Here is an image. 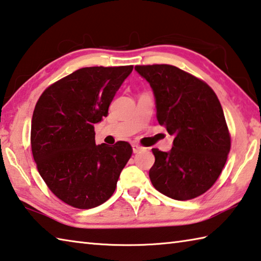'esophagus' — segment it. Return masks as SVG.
Segmentation results:
<instances>
[{
  "mask_svg": "<svg viewBox=\"0 0 261 261\" xmlns=\"http://www.w3.org/2000/svg\"><path fill=\"white\" fill-rule=\"evenodd\" d=\"M143 149H144V147H141V146H139V145H137V144L132 145V150H134L135 154H136V153H139V151H141Z\"/></svg>",
  "mask_w": 261,
  "mask_h": 261,
  "instance_id": "34e87169",
  "label": "esophagus"
}]
</instances>
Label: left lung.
Here are the masks:
<instances>
[{
  "label": "left lung",
  "mask_w": 261,
  "mask_h": 261,
  "mask_svg": "<svg viewBox=\"0 0 261 261\" xmlns=\"http://www.w3.org/2000/svg\"><path fill=\"white\" fill-rule=\"evenodd\" d=\"M153 90L156 116L174 137L172 148H153V186L173 200H192L217 181L230 150L224 111L205 82L171 65L136 66Z\"/></svg>",
  "instance_id": "8db88e82"
}]
</instances>
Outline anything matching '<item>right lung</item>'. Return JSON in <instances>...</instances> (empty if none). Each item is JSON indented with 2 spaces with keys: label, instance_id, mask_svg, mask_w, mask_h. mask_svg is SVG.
<instances>
[{
  "label": "right lung",
  "instance_id": "1",
  "mask_svg": "<svg viewBox=\"0 0 261 261\" xmlns=\"http://www.w3.org/2000/svg\"><path fill=\"white\" fill-rule=\"evenodd\" d=\"M134 66L84 67L54 83L36 102L32 118L33 158L55 195L77 209L102 204L115 192L131 158L126 141L96 145L94 124Z\"/></svg>",
  "mask_w": 261,
  "mask_h": 261
}]
</instances>
